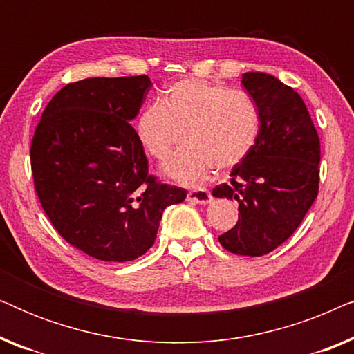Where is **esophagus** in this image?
Instances as JSON below:
<instances>
[{"label": "esophagus", "mask_w": 354, "mask_h": 354, "mask_svg": "<svg viewBox=\"0 0 354 354\" xmlns=\"http://www.w3.org/2000/svg\"><path fill=\"white\" fill-rule=\"evenodd\" d=\"M187 200L196 203V205H207V203H211L212 195L207 190H193L188 192Z\"/></svg>", "instance_id": "34e87169"}]
</instances>
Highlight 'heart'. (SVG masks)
<instances>
[{
    "mask_svg": "<svg viewBox=\"0 0 354 354\" xmlns=\"http://www.w3.org/2000/svg\"><path fill=\"white\" fill-rule=\"evenodd\" d=\"M261 130L258 104L248 91L200 79L176 82L164 90L161 103L148 104L138 114L135 132L153 159L167 161L174 180L196 185L212 169L229 171L253 151Z\"/></svg>",
    "mask_w": 354,
    "mask_h": 354,
    "instance_id": "obj_1",
    "label": "heart"
}]
</instances>
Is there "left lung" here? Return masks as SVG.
Masks as SVG:
<instances>
[{
  "instance_id": "obj_1",
  "label": "left lung",
  "mask_w": 354,
  "mask_h": 354,
  "mask_svg": "<svg viewBox=\"0 0 354 354\" xmlns=\"http://www.w3.org/2000/svg\"><path fill=\"white\" fill-rule=\"evenodd\" d=\"M261 130L253 151L212 196L239 203V222L219 236L227 251L263 256L290 239L319 192L321 143L306 104L292 86L264 72H246Z\"/></svg>"
}]
</instances>
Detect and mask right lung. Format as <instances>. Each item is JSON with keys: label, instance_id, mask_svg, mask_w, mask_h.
Masks as SVG:
<instances>
[{"label": "right lung", "instance_id": "obj_1", "mask_svg": "<svg viewBox=\"0 0 354 354\" xmlns=\"http://www.w3.org/2000/svg\"><path fill=\"white\" fill-rule=\"evenodd\" d=\"M148 75L93 77L66 85L43 111L30 147L33 183L62 239L108 263L151 248L167 206L187 192L159 182L130 120Z\"/></svg>", "mask_w": 354, "mask_h": 354}]
</instances>
